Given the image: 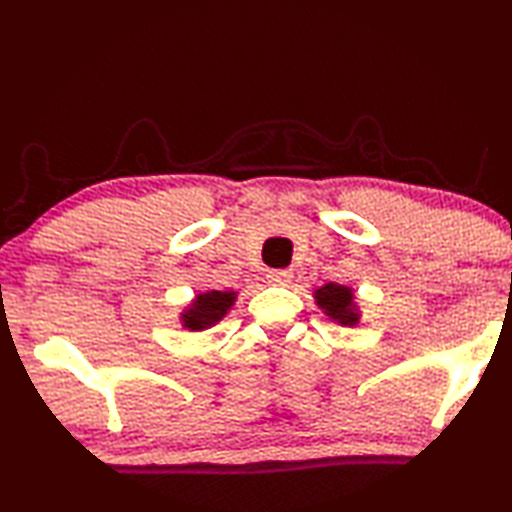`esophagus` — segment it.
Here are the masks:
<instances>
[{"mask_svg":"<svg viewBox=\"0 0 512 512\" xmlns=\"http://www.w3.org/2000/svg\"><path fill=\"white\" fill-rule=\"evenodd\" d=\"M291 280H293L291 268H275V271L268 273V282L277 284V287H287Z\"/></svg>","mask_w":512,"mask_h":512,"instance_id":"esophagus-1","label":"esophagus"}]
</instances>
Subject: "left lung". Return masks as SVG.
Listing matches in <instances>:
<instances>
[{
  "label": "left lung",
  "mask_w": 512,
  "mask_h": 512,
  "mask_svg": "<svg viewBox=\"0 0 512 512\" xmlns=\"http://www.w3.org/2000/svg\"><path fill=\"white\" fill-rule=\"evenodd\" d=\"M314 300L318 309L323 311L329 320H334L336 325L354 327L361 323V307L352 287L327 282L323 287L314 289Z\"/></svg>",
  "instance_id": "obj_1"
}]
</instances>
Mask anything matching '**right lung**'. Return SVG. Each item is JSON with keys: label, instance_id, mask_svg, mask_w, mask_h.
<instances>
[{"label": "right lung", "instance_id": "right-lung-1", "mask_svg": "<svg viewBox=\"0 0 512 512\" xmlns=\"http://www.w3.org/2000/svg\"><path fill=\"white\" fill-rule=\"evenodd\" d=\"M237 302V291H203L180 311V323L189 332H203V329L214 327L219 320L228 316V311Z\"/></svg>", "mask_w": 512, "mask_h": 512}]
</instances>
